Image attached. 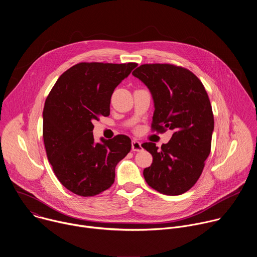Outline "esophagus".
Listing matches in <instances>:
<instances>
[{"instance_id": "obj_1", "label": "esophagus", "mask_w": 257, "mask_h": 257, "mask_svg": "<svg viewBox=\"0 0 257 257\" xmlns=\"http://www.w3.org/2000/svg\"><path fill=\"white\" fill-rule=\"evenodd\" d=\"M131 150H132V152H140L142 150L141 143L137 140H133L132 144H131Z\"/></svg>"}]
</instances>
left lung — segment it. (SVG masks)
I'll return each instance as SVG.
<instances>
[{
	"label": "left lung",
	"mask_w": 257,
	"mask_h": 257,
	"mask_svg": "<svg viewBox=\"0 0 257 257\" xmlns=\"http://www.w3.org/2000/svg\"><path fill=\"white\" fill-rule=\"evenodd\" d=\"M132 74L153 94L152 130H174L161 149L154 142L142 144L154 158L143 171L144 179L160 193H185L195 185L210 154L214 121L207 92L190 70L173 64H143Z\"/></svg>",
	"instance_id": "1"
}]
</instances>
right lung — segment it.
<instances>
[{"label":"right lung","mask_w":257,"mask_h":257,"mask_svg":"<svg viewBox=\"0 0 257 257\" xmlns=\"http://www.w3.org/2000/svg\"><path fill=\"white\" fill-rule=\"evenodd\" d=\"M136 63L81 62L69 68L50 91L44 107L47 157L61 184L77 195L94 196L115 181V168L131 150L126 135L95 143L92 122L109 115L115 88Z\"/></svg>","instance_id":"1"}]
</instances>
